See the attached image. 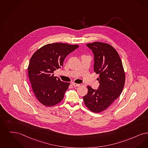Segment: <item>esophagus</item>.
<instances>
[{"label": "esophagus", "mask_w": 148, "mask_h": 148, "mask_svg": "<svg viewBox=\"0 0 148 148\" xmlns=\"http://www.w3.org/2000/svg\"><path fill=\"white\" fill-rule=\"evenodd\" d=\"M71 84H72L73 86H75V87H78V86H79L80 85L79 84H76V83H73V82H72Z\"/></svg>", "instance_id": "34e87169"}]
</instances>
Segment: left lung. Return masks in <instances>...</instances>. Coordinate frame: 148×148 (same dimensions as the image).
Instances as JSON below:
<instances>
[{
	"mask_svg": "<svg viewBox=\"0 0 148 148\" xmlns=\"http://www.w3.org/2000/svg\"><path fill=\"white\" fill-rule=\"evenodd\" d=\"M95 55L94 71L99 75V88L87 86L88 93L83 97L86 106L94 113L105 110L121 93L125 84V75L122 62L116 49L102 42L87 44Z\"/></svg>",
	"mask_w": 148,
	"mask_h": 148,
	"instance_id": "8db88e82",
	"label": "left lung"
}]
</instances>
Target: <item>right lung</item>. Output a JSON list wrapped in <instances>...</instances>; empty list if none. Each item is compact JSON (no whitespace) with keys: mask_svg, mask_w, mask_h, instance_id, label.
<instances>
[{"mask_svg":"<svg viewBox=\"0 0 148 148\" xmlns=\"http://www.w3.org/2000/svg\"><path fill=\"white\" fill-rule=\"evenodd\" d=\"M79 46L56 42L44 45L35 52L28 66L33 92L41 104L52 107L64 98L70 83L54 76L53 71L63 66L65 58Z\"/></svg>","mask_w":148,"mask_h":148,"instance_id":"right-lung-1","label":"right lung"}]
</instances>
